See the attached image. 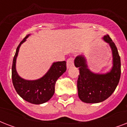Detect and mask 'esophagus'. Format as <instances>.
Returning a JSON list of instances; mask_svg holds the SVG:
<instances>
[{"instance_id": "34e87169", "label": "esophagus", "mask_w": 127, "mask_h": 127, "mask_svg": "<svg viewBox=\"0 0 127 127\" xmlns=\"http://www.w3.org/2000/svg\"><path fill=\"white\" fill-rule=\"evenodd\" d=\"M74 59L73 57H70L68 59L67 61H66L68 68H70L72 66L74 65Z\"/></svg>"}]
</instances>
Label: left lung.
Here are the masks:
<instances>
[{
	"mask_svg": "<svg viewBox=\"0 0 127 127\" xmlns=\"http://www.w3.org/2000/svg\"><path fill=\"white\" fill-rule=\"evenodd\" d=\"M112 49L113 66L111 70L105 74L92 72L87 67L86 62L82 56L74 60L76 67L79 68L80 74L77 81L78 97L87 103L103 101L115 90L121 77V59L115 44L107 35L103 37Z\"/></svg>",
	"mask_w": 127,
	"mask_h": 127,
	"instance_id": "obj_1",
	"label": "left lung"
}]
</instances>
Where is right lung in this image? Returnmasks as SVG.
Listing matches in <instances>:
<instances>
[{
    "instance_id": "1",
    "label": "right lung",
    "mask_w": 127,
    "mask_h": 127,
    "mask_svg": "<svg viewBox=\"0 0 127 127\" xmlns=\"http://www.w3.org/2000/svg\"><path fill=\"white\" fill-rule=\"evenodd\" d=\"M28 35L19 44L13 59L12 67V79L15 90L19 95L28 102L33 104H41L51 98L55 93V86L58 78L66 70V62L54 63L49 70L40 79L26 80L20 78L16 70V60L19 48Z\"/></svg>"
}]
</instances>
